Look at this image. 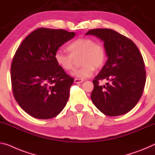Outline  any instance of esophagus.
<instances>
[{"instance_id": "obj_1", "label": "esophagus", "mask_w": 155, "mask_h": 155, "mask_svg": "<svg viewBox=\"0 0 155 155\" xmlns=\"http://www.w3.org/2000/svg\"><path fill=\"white\" fill-rule=\"evenodd\" d=\"M83 81V79H80V78H75L74 83H81Z\"/></svg>"}]
</instances>
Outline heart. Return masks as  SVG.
<instances>
[{"instance_id":"obj_1","label":"heart","mask_w":155,"mask_h":155,"mask_svg":"<svg viewBox=\"0 0 155 155\" xmlns=\"http://www.w3.org/2000/svg\"><path fill=\"white\" fill-rule=\"evenodd\" d=\"M67 50L69 53L57 50L54 54V61L58 67L65 72L73 69L74 58L81 56L80 63L83 66L76 69L72 74L81 79L92 77L95 68L104 65L106 59V52L104 45L95 43L90 38H79L68 44Z\"/></svg>"}]
</instances>
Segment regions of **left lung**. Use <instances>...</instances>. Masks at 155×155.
Listing matches in <instances>:
<instances>
[{"mask_svg": "<svg viewBox=\"0 0 155 155\" xmlns=\"http://www.w3.org/2000/svg\"><path fill=\"white\" fill-rule=\"evenodd\" d=\"M104 41L107 60L93 80V104L110 117L126 114L141 97L146 84L144 61L138 48L130 39L111 29H91L85 34ZM107 80L106 86L98 85Z\"/></svg>", "mask_w": 155, "mask_h": 155, "instance_id": "8db88e82", "label": "left lung"}]
</instances>
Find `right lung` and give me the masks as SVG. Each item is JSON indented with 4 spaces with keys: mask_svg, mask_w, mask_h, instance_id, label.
<instances>
[{
    "mask_svg": "<svg viewBox=\"0 0 155 155\" xmlns=\"http://www.w3.org/2000/svg\"><path fill=\"white\" fill-rule=\"evenodd\" d=\"M75 34L61 29L38 28L16 50L11 66L12 91L30 116L51 119L67 104L74 78L56 65L54 54Z\"/></svg>",
    "mask_w": 155,
    "mask_h": 155,
    "instance_id": "add662e5",
    "label": "right lung"
}]
</instances>
